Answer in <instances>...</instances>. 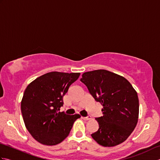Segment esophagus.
I'll return each instance as SVG.
<instances>
[{
    "label": "esophagus",
    "mask_w": 160,
    "mask_h": 160,
    "mask_svg": "<svg viewBox=\"0 0 160 160\" xmlns=\"http://www.w3.org/2000/svg\"><path fill=\"white\" fill-rule=\"evenodd\" d=\"M82 118L84 120H89L91 119V116H87V117H82Z\"/></svg>",
    "instance_id": "obj_1"
}]
</instances>
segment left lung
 <instances>
[{
    "label": "left lung",
    "mask_w": 160,
    "mask_h": 160,
    "mask_svg": "<svg viewBox=\"0 0 160 160\" xmlns=\"http://www.w3.org/2000/svg\"><path fill=\"white\" fill-rule=\"evenodd\" d=\"M80 81L103 106V116L96 118L99 128L91 137L105 147L122 143L133 131L138 121L136 91L125 78L104 69L84 73Z\"/></svg>",
    "instance_id": "8db88e82"
}]
</instances>
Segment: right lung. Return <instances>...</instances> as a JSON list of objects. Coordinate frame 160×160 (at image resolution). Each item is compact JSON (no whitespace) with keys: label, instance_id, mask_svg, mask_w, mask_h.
Wrapping results in <instances>:
<instances>
[{"label":"right lung","instance_id":"right-lung-1","mask_svg":"<svg viewBox=\"0 0 160 160\" xmlns=\"http://www.w3.org/2000/svg\"><path fill=\"white\" fill-rule=\"evenodd\" d=\"M80 73L52 71L37 78L27 87L21 101V112L25 127L40 144L56 145L65 139L79 114L60 112L62 98Z\"/></svg>","mask_w":160,"mask_h":160}]
</instances>
